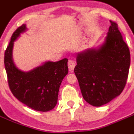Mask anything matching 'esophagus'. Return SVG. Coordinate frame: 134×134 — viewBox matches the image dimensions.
<instances>
[{
    "label": "esophagus",
    "instance_id": "1",
    "mask_svg": "<svg viewBox=\"0 0 134 134\" xmlns=\"http://www.w3.org/2000/svg\"><path fill=\"white\" fill-rule=\"evenodd\" d=\"M76 62L73 60H69L68 61V67H69V70H73L76 67Z\"/></svg>",
    "mask_w": 134,
    "mask_h": 134
}]
</instances>
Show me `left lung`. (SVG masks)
I'll use <instances>...</instances> for the list:
<instances>
[{
  "label": "left lung",
  "mask_w": 134,
  "mask_h": 134,
  "mask_svg": "<svg viewBox=\"0 0 134 134\" xmlns=\"http://www.w3.org/2000/svg\"><path fill=\"white\" fill-rule=\"evenodd\" d=\"M111 25L105 40L97 48L76 54L74 72L83 98L99 107L119 96L124 89L130 66V52L118 29Z\"/></svg>",
  "instance_id": "1"
}]
</instances>
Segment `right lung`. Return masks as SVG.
Listing matches in <instances>:
<instances>
[{
    "label": "right lung",
    "mask_w": 134,
    "mask_h": 134,
    "mask_svg": "<svg viewBox=\"0 0 134 134\" xmlns=\"http://www.w3.org/2000/svg\"><path fill=\"white\" fill-rule=\"evenodd\" d=\"M26 30V24L17 29L4 52L9 86L13 95L24 104L35 110L48 112L57 105L60 84L68 74V59L45 62L27 72L19 69L13 62V44Z\"/></svg>",
    "instance_id": "obj_1"
}]
</instances>
